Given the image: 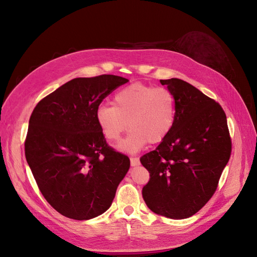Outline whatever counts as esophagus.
Returning a JSON list of instances; mask_svg holds the SVG:
<instances>
[{
	"mask_svg": "<svg viewBox=\"0 0 257 257\" xmlns=\"http://www.w3.org/2000/svg\"><path fill=\"white\" fill-rule=\"evenodd\" d=\"M130 160H131V165L132 166H137V165H139V159L138 158H135V157H131L130 158Z\"/></svg>",
	"mask_w": 257,
	"mask_h": 257,
	"instance_id": "obj_1",
	"label": "esophagus"
}]
</instances>
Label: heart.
Returning <instances> with one entry per match:
<instances>
[{"label":"heart","mask_w":257,"mask_h":257,"mask_svg":"<svg viewBox=\"0 0 257 257\" xmlns=\"http://www.w3.org/2000/svg\"><path fill=\"white\" fill-rule=\"evenodd\" d=\"M176 119V99L167 88H154L145 83H133L120 90L113 98V106L97 107L95 120L105 138L116 143L132 130L119 148L134 153L149 142L159 144L172 131Z\"/></svg>","instance_id":"1"}]
</instances>
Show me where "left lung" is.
<instances>
[{"label":"left lung","mask_w":257,"mask_h":257,"mask_svg":"<svg viewBox=\"0 0 257 257\" xmlns=\"http://www.w3.org/2000/svg\"><path fill=\"white\" fill-rule=\"evenodd\" d=\"M176 99L169 134L141 158L150 174L143 197L154 213L181 220L198 212L217 189L231 153L221 105L182 79L161 80Z\"/></svg>","instance_id":"8db88e82"}]
</instances>
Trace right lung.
Returning <instances> with one entry per match:
<instances>
[{"mask_svg": "<svg viewBox=\"0 0 257 257\" xmlns=\"http://www.w3.org/2000/svg\"><path fill=\"white\" fill-rule=\"evenodd\" d=\"M127 81L114 75L72 79L41 99L30 116L27 162L45 199L69 219L104 213L130 168L127 155L107 144L95 120L104 98Z\"/></svg>", "mask_w": 257, "mask_h": 257, "instance_id": "add662e5", "label": "right lung"}]
</instances>
